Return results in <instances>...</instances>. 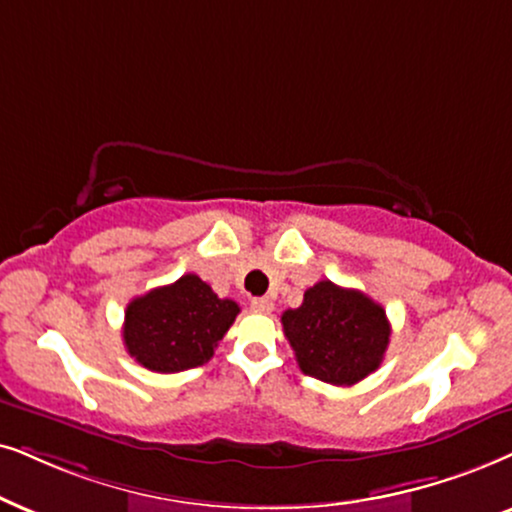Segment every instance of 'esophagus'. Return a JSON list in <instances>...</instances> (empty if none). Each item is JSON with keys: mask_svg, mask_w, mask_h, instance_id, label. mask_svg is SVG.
I'll return each mask as SVG.
<instances>
[{"mask_svg": "<svg viewBox=\"0 0 512 512\" xmlns=\"http://www.w3.org/2000/svg\"><path fill=\"white\" fill-rule=\"evenodd\" d=\"M252 309L260 314H269L271 309H274V302H271V297H255V300L250 302Z\"/></svg>", "mask_w": 512, "mask_h": 512, "instance_id": "34e87169", "label": "esophagus"}]
</instances>
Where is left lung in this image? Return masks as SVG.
Returning <instances> with one entry per match:
<instances>
[{
    "label": "left lung",
    "instance_id": "obj_1",
    "mask_svg": "<svg viewBox=\"0 0 512 512\" xmlns=\"http://www.w3.org/2000/svg\"><path fill=\"white\" fill-rule=\"evenodd\" d=\"M283 333L302 373L338 387L371 375L390 345L385 309L361 290L319 281L297 309L281 316Z\"/></svg>",
    "mask_w": 512,
    "mask_h": 512
}]
</instances>
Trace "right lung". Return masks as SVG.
I'll use <instances>...</instances> for the list:
<instances>
[{"instance_id": "right-lung-1", "label": "right lung", "mask_w": 512, "mask_h": 512, "mask_svg": "<svg viewBox=\"0 0 512 512\" xmlns=\"http://www.w3.org/2000/svg\"><path fill=\"white\" fill-rule=\"evenodd\" d=\"M241 309L203 278L181 276L127 304L122 340L129 357L155 373H179L212 359Z\"/></svg>"}]
</instances>
